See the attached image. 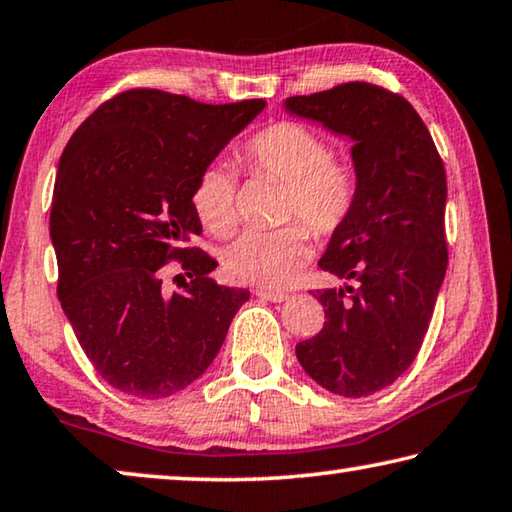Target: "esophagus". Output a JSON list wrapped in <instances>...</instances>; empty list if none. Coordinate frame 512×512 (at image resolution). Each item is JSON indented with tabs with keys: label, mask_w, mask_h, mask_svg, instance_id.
<instances>
[{
	"label": "esophagus",
	"mask_w": 512,
	"mask_h": 512,
	"mask_svg": "<svg viewBox=\"0 0 512 512\" xmlns=\"http://www.w3.org/2000/svg\"><path fill=\"white\" fill-rule=\"evenodd\" d=\"M255 296H257V298H262V300H268V302H284V300H289V293H284V291H266V289H257V291H255Z\"/></svg>",
	"instance_id": "obj_1"
}]
</instances>
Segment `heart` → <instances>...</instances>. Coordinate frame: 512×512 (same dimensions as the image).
<instances>
[{
  "instance_id": "obj_1",
  "label": "heart",
  "mask_w": 512,
  "mask_h": 512,
  "mask_svg": "<svg viewBox=\"0 0 512 512\" xmlns=\"http://www.w3.org/2000/svg\"><path fill=\"white\" fill-rule=\"evenodd\" d=\"M250 169L287 185L284 216H300L316 235H332L354 205V176L343 164L329 162L327 144L298 121H275L255 133L241 149ZM198 219L216 237L237 228L235 176L225 164H212L194 189ZM309 255V232L293 223L280 230H250L223 253L232 280L259 289H280Z\"/></svg>"
}]
</instances>
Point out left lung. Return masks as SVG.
I'll list each match as a JSON object with an SVG mask.
<instances>
[{
    "mask_svg": "<svg viewBox=\"0 0 512 512\" xmlns=\"http://www.w3.org/2000/svg\"><path fill=\"white\" fill-rule=\"evenodd\" d=\"M282 108L352 142V212L318 259L345 282L314 293L325 325L296 357L325 391L366 397L409 370L443 287V160L411 103L372 83L289 97Z\"/></svg>",
    "mask_w": 512,
    "mask_h": 512,
    "instance_id": "left-lung-1",
    "label": "left lung"
}]
</instances>
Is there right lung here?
<instances>
[{
  "mask_svg": "<svg viewBox=\"0 0 512 512\" xmlns=\"http://www.w3.org/2000/svg\"><path fill=\"white\" fill-rule=\"evenodd\" d=\"M264 106L128 90L101 103L60 155L49 221L58 300L117 391L142 400L183 391L214 361L250 298L210 280L214 259L183 246L201 235L198 178ZM173 256L193 280L178 276L186 291L169 297L161 266Z\"/></svg>",
  "mask_w": 512,
  "mask_h": 512,
  "instance_id": "obj_1",
  "label": "right lung"
}]
</instances>
